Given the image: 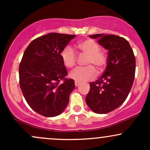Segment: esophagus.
Returning a JSON list of instances; mask_svg holds the SVG:
<instances>
[{"label":"esophagus","mask_w":150,"mask_h":150,"mask_svg":"<svg viewBox=\"0 0 150 150\" xmlns=\"http://www.w3.org/2000/svg\"><path fill=\"white\" fill-rule=\"evenodd\" d=\"M80 85V82H78V81H75V87H77V86H79Z\"/></svg>","instance_id":"1"}]
</instances>
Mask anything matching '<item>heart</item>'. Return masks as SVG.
<instances>
[{
    "mask_svg": "<svg viewBox=\"0 0 150 150\" xmlns=\"http://www.w3.org/2000/svg\"><path fill=\"white\" fill-rule=\"evenodd\" d=\"M77 48L85 56H87L84 68H77L70 73V77L75 81L82 82L92 80L97 75L95 68L99 71L104 70L107 63L106 51L100 50L97 42L92 39L81 41L77 44ZM63 64L68 68H72L76 63L77 56L75 51L70 46H66L61 53Z\"/></svg>",
    "mask_w": 150,
    "mask_h": 150,
    "instance_id": "heart-1",
    "label": "heart"
}]
</instances>
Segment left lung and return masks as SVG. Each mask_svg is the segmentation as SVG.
Here are the masks:
<instances>
[{
	"mask_svg": "<svg viewBox=\"0 0 150 150\" xmlns=\"http://www.w3.org/2000/svg\"><path fill=\"white\" fill-rule=\"evenodd\" d=\"M108 50L106 68L95 82H90L86 103L94 113L113 111L124 102L133 84L135 58L128 41L113 34L89 35Z\"/></svg>",
	"mask_w": 150,
	"mask_h": 150,
	"instance_id": "8db88e82",
	"label": "left lung"
}]
</instances>
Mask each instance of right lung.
Instances as JSON below:
<instances>
[{"mask_svg": "<svg viewBox=\"0 0 150 150\" xmlns=\"http://www.w3.org/2000/svg\"><path fill=\"white\" fill-rule=\"evenodd\" d=\"M75 37L49 33L34 39L25 51L19 67L20 86L27 104L39 114L56 116L69 102L75 81L65 77L68 72L61 53Z\"/></svg>", "mask_w": 150, "mask_h": 150, "instance_id": "1", "label": "right lung"}]
</instances>
